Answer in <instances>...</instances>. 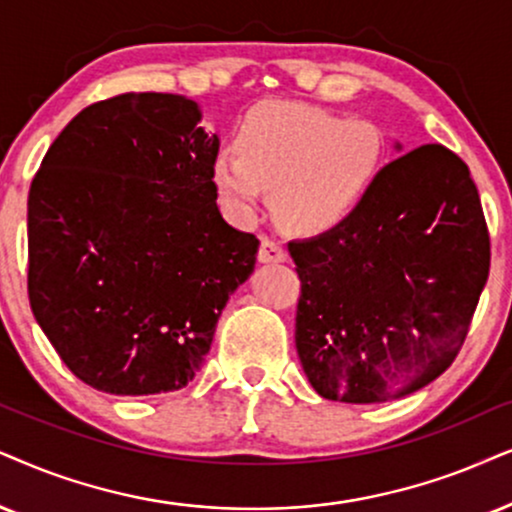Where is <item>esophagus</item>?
<instances>
[{
    "label": "esophagus",
    "mask_w": 512,
    "mask_h": 512,
    "mask_svg": "<svg viewBox=\"0 0 512 512\" xmlns=\"http://www.w3.org/2000/svg\"><path fill=\"white\" fill-rule=\"evenodd\" d=\"M260 262L264 264H271V262H286V250H283V245L274 241V238H262L260 243Z\"/></svg>",
    "instance_id": "1"
}]
</instances>
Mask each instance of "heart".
I'll list each match as a JSON object with an SVG mask.
<instances>
[{
	"mask_svg": "<svg viewBox=\"0 0 512 512\" xmlns=\"http://www.w3.org/2000/svg\"><path fill=\"white\" fill-rule=\"evenodd\" d=\"M236 148L212 165L224 203L248 217L271 189L283 222L302 231L342 222L385 158V139L371 122L288 101L252 108L238 127Z\"/></svg>",
	"mask_w": 512,
	"mask_h": 512,
	"instance_id": "obj_1",
	"label": "heart"
}]
</instances>
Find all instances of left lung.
Wrapping results in <instances>:
<instances>
[{"label":"left lung","mask_w":512,"mask_h":512,"mask_svg":"<svg viewBox=\"0 0 512 512\" xmlns=\"http://www.w3.org/2000/svg\"><path fill=\"white\" fill-rule=\"evenodd\" d=\"M288 250L302 368L347 404L406 397L454 364L491 262L468 165L439 144L392 160L352 215Z\"/></svg>","instance_id":"8db88e82"}]
</instances>
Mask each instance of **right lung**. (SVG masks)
Instances as JSON below:
<instances>
[{"label": "right lung", "mask_w": 512, "mask_h": 512, "mask_svg": "<svg viewBox=\"0 0 512 512\" xmlns=\"http://www.w3.org/2000/svg\"><path fill=\"white\" fill-rule=\"evenodd\" d=\"M179 94L127 92L63 127L28 196V297L63 364L106 394L186 387L257 241L224 222L217 134Z\"/></svg>", "instance_id": "right-lung-1"}]
</instances>
